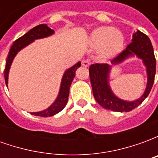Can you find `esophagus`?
I'll list each match as a JSON object with an SVG mask.
<instances>
[{
	"mask_svg": "<svg viewBox=\"0 0 158 158\" xmlns=\"http://www.w3.org/2000/svg\"><path fill=\"white\" fill-rule=\"evenodd\" d=\"M89 64H90V62L87 59H84L82 61V66H84V67H89Z\"/></svg>",
	"mask_w": 158,
	"mask_h": 158,
	"instance_id": "obj_1",
	"label": "esophagus"
}]
</instances>
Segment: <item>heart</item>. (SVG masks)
<instances>
[{"mask_svg": "<svg viewBox=\"0 0 158 158\" xmlns=\"http://www.w3.org/2000/svg\"><path fill=\"white\" fill-rule=\"evenodd\" d=\"M89 43L94 46H100V55L103 57H108L122 50L123 36L112 27H101L91 33Z\"/></svg>", "mask_w": 158, "mask_h": 158, "instance_id": "obj_1", "label": "heart"}]
</instances>
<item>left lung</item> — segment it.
I'll return each instance as SVG.
<instances>
[{
    "label": "left lung",
    "instance_id": "left-lung-1",
    "mask_svg": "<svg viewBox=\"0 0 158 158\" xmlns=\"http://www.w3.org/2000/svg\"><path fill=\"white\" fill-rule=\"evenodd\" d=\"M135 55L142 59L146 67L147 85L142 96L134 102H127L118 98L112 91L108 84L110 67L106 63H96L90 65L89 69V79L92 86L93 95L97 102L107 110L113 112H129L135 109L143 102L149 95L152 88L156 73V58L153 52L152 42L148 36L137 30L133 34L132 42L127 45L124 51L112 61L113 64L123 62L126 58Z\"/></svg>",
    "mask_w": 158,
    "mask_h": 158
}]
</instances>
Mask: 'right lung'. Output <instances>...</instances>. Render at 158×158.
<instances>
[{"mask_svg":"<svg viewBox=\"0 0 158 158\" xmlns=\"http://www.w3.org/2000/svg\"><path fill=\"white\" fill-rule=\"evenodd\" d=\"M52 34H54V30L49 28L46 24H40V25L35 26V28L30 29L29 32L26 33L25 35L21 36L20 38L16 40L13 42V44L11 46V49L9 51L8 56L6 58V68L4 70V77H5L6 85L7 86L8 84V73L9 69L11 67L13 58L15 57L17 53L22 50L23 47H25L27 45L33 42L35 40L41 39L45 38L47 36L52 35ZM81 66V62H79L76 63L75 65L71 67L70 69L66 70V72L63 74L62 82H61V87H60V91H59L58 96L53 102L52 106L48 107L47 109L41 111V112H37V113H30L32 115L40 117H52L55 115L56 113H60L66 104L68 102L69 96V88L71 86L72 81L74 76H75L76 70Z\"/></svg>","mask_w":158,"mask_h":158,"instance_id":"obj_1","label":"right lung"}]
</instances>
